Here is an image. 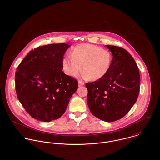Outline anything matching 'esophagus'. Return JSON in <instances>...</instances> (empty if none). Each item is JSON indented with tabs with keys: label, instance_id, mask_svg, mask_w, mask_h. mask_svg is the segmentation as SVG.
<instances>
[{
	"label": "esophagus",
	"instance_id": "esophagus-1",
	"mask_svg": "<svg viewBox=\"0 0 160 160\" xmlns=\"http://www.w3.org/2000/svg\"><path fill=\"white\" fill-rule=\"evenodd\" d=\"M84 83L83 82H82V81H79L78 82V86H79V87H81V86H84Z\"/></svg>",
	"mask_w": 160,
	"mask_h": 160
}]
</instances>
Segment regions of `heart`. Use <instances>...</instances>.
Listing matches in <instances>:
<instances>
[{"label": "heart", "instance_id": "b5f03b06", "mask_svg": "<svg viewBox=\"0 0 160 160\" xmlns=\"http://www.w3.org/2000/svg\"><path fill=\"white\" fill-rule=\"evenodd\" d=\"M112 62V55L109 50L85 44L76 47L70 57H65L62 60V66L68 75L77 78L81 72V66L85 76L98 80L108 73Z\"/></svg>", "mask_w": 160, "mask_h": 160}]
</instances>
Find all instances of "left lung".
<instances>
[{"instance_id":"8db88e82","label":"left lung","mask_w":160,"mask_h":160,"mask_svg":"<svg viewBox=\"0 0 160 160\" xmlns=\"http://www.w3.org/2000/svg\"><path fill=\"white\" fill-rule=\"evenodd\" d=\"M113 59L108 73L102 79L86 84L88 105L92 114L106 122L120 119L137 101L140 74L131 54L123 48L106 46Z\"/></svg>"}]
</instances>
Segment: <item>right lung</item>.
<instances>
[{
	"label": "right lung",
	"mask_w": 160,
	"mask_h": 160,
	"mask_svg": "<svg viewBox=\"0 0 160 160\" xmlns=\"http://www.w3.org/2000/svg\"><path fill=\"white\" fill-rule=\"evenodd\" d=\"M67 44H52L31 50L15 72L18 99L33 118L49 122L66 111L78 82L62 71Z\"/></svg>",
	"instance_id": "1"
}]
</instances>
